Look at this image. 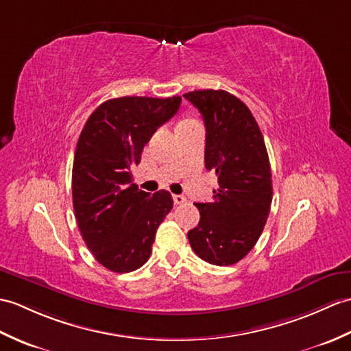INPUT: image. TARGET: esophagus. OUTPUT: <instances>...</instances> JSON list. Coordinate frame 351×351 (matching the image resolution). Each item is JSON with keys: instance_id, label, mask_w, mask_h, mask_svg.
Here are the masks:
<instances>
[{"instance_id": "1", "label": "esophagus", "mask_w": 351, "mask_h": 351, "mask_svg": "<svg viewBox=\"0 0 351 351\" xmlns=\"http://www.w3.org/2000/svg\"><path fill=\"white\" fill-rule=\"evenodd\" d=\"M173 202H175V205H182V203L186 202V199H185V195H182V194H175Z\"/></svg>"}]
</instances>
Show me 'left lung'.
I'll use <instances>...</instances> for the list:
<instances>
[{
	"label": "left lung",
	"instance_id": "left-lung-1",
	"mask_svg": "<svg viewBox=\"0 0 351 351\" xmlns=\"http://www.w3.org/2000/svg\"><path fill=\"white\" fill-rule=\"evenodd\" d=\"M206 128L205 166L218 176L214 202L195 203L197 227L190 245L205 262L238 263L256 245L272 203V173L263 134L251 110L223 89L184 94Z\"/></svg>",
	"mask_w": 351,
	"mask_h": 351
}]
</instances>
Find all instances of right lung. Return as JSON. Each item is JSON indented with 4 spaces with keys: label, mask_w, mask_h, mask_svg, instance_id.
<instances>
[{
    "label": "right lung",
    "mask_w": 351,
    "mask_h": 351,
    "mask_svg": "<svg viewBox=\"0 0 351 351\" xmlns=\"http://www.w3.org/2000/svg\"><path fill=\"white\" fill-rule=\"evenodd\" d=\"M181 101L178 95L108 100L79 136L71 176L75 217L86 247L112 272H132L146 263L158 226L173 208L169 191L138 190L132 169Z\"/></svg>",
    "instance_id": "right-lung-1"
}]
</instances>
